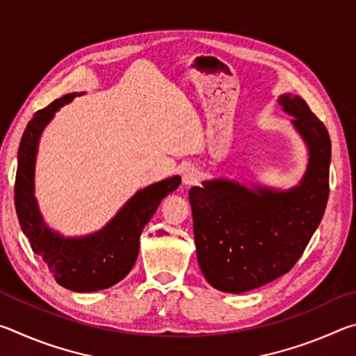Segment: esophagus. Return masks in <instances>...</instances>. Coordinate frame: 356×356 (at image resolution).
Returning a JSON list of instances; mask_svg holds the SVG:
<instances>
[{"mask_svg":"<svg viewBox=\"0 0 356 356\" xmlns=\"http://www.w3.org/2000/svg\"><path fill=\"white\" fill-rule=\"evenodd\" d=\"M201 179V172L196 170V168H188V170H185L182 174V180L186 186H191V185H196L200 182Z\"/></svg>","mask_w":356,"mask_h":356,"instance_id":"1","label":"esophagus"}]
</instances>
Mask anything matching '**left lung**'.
<instances>
[{
    "instance_id": "obj_1",
    "label": "left lung",
    "mask_w": 356,
    "mask_h": 356,
    "mask_svg": "<svg viewBox=\"0 0 356 356\" xmlns=\"http://www.w3.org/2000/svg\"><path fill=\"white\" fill-rule=\"evenodd\" d=\"M280 105L309 147L308 172L289 191L245 188L229 180L190 190L197 262L215 289L242 293L291 272L321 222L330 195L331 141L297 95Z\"/></svg>"
}]
</instances>
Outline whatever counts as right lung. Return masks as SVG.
<instances>
[{"label":"right lung","mask_w":356,"mask_h":356,"mask_svg":"<svg viewBox=\"0 0 356 356\" xmlns=\"http://www.w3.org/2000/svg\"><path fill=\"white\" fill-rule=\"evenodd\" d=\"M67 94L42 108L29 120L19 147L14 185L15 210L35 254H40L58 284L75 292H94L116 284L134 267L140 236L159 204L180 184V177L161 180L138 191L111 222L83 238H64L44 226L34 200V161L39 136L55 111L75 97Z\"/></svg>","instance_id":"obj_1"}]
</instances>
